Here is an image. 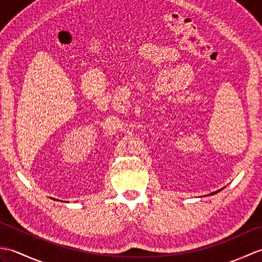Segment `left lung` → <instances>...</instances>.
Segmentation results:
<instances>
[{"mask_svg": "<svg viewBox=\"0 0 262 262\" xmlns=\"http://www.w3.org/2000/svg\"><path fill=\"white\" fill-rule=\"evenodd\" d=\"M221 190H222V189H220V190H216V191H214V192H211V193H209V194L211 196V194H215V193H217V192H220Z\"/></svg>", "mask_w": 262, "mask_h": 262, "instance_id": "left-lung-1", "label": "left lung"}]
</instances>
